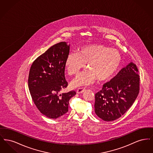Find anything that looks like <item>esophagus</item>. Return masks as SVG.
I'll return each mask as SVG.
<instances>
[{
	"label": "esophagus",
	"instance_id": "34e87169",
	"mask_svg": "<svg viewBox=\"0 0 153 153\" xmlns=\"http://www.w3.org/2000/svg\"><path fill=\"white\" fill-rule=\"evenodd\" d=\"M85 89L84 88H79L77 89L76 92L77 94H82V92H84L85 91Z\"/></svg>",
	"mask_w": 153,
	"mask_h": 153
}]
</instances>
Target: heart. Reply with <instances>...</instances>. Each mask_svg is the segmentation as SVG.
<instances>
[{
    "mask_svg": "<svg viewBox=\"0 0 153 153\" xmlns=\"http://www.w3.org/2000/svg\"><path fill=\"white\" fill-rule=\"evenodd\" d=\"M122 57L116 49L100 44L82 47L76 53H69L64 62V67L69 76H76L87 64V70L71 82L72 88L89 85L97 79L105 81L111 78L120 67Z\"/></svg>",
    "mask_w": 153,
    "mask_h": 153,
    "instance_id": "heart-1",
    "label": "heart"
}]
</instances>
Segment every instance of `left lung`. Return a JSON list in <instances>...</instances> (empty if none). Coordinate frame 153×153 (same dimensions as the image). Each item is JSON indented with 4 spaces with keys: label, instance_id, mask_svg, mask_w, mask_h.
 <instances>
[{
    "label": "left lung",
    "instance_id": "1",
    "mask_svg": "<svg viewBox=\"0 0 153 153\" xmlns=\"http://www.w3.org/2000/svg\"><path fill=\"white\" fill-rule=\"evenodd\" d=\"M139 81L138 68L130 62L95 94L96 114L107 122L122 117L138 95Z\"/></svg>",
    "mask_w": 153,
    "mask_h": 153
}]
</instances>
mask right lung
<instances>
[{"instance_id":"1","label":"right lung","mask_w":153,"mask_h":153,"mask_svg":"<svg viewBox=\"0 0 153 153\" xmlns=\"http://www.w3.org/2000/svg\"><path fill=\"white\" fill-rule=\"evenodd\" d=\"M70 45L55 44L34 60L30 69L28 85L37 108L51 119H57L68 111L69 101L76 94L72 91L59 94L67 87L64 62Z\"/></svg>"}]
</instances>
